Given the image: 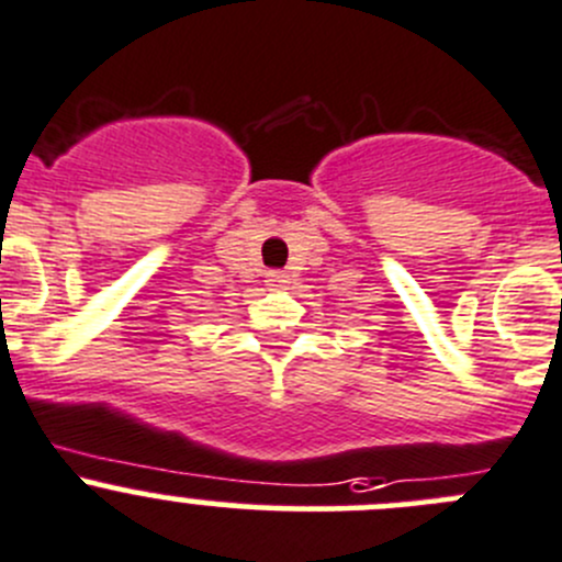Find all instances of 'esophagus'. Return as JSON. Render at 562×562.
I'll list each match as a JSON object with an SVG mask.
<instances>
[{
    "mask_svg": "<svg viewBox=\"0 0 562 562\" xmlns=\"http://www.w3.org/2000/svg\"><path fill=\"white\" fill-rule=\"evenodd\" d=\"M266 282H269L271 288H285L288 285V277L282 274V271H269V274H266Z\"/></svg>",
    "mask_w": 562,
    "mask_h": 562,
    "instance_id": "1",
    "label": "esophagus"
}]
</instances>
